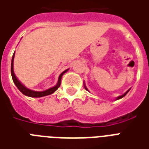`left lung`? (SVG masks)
Wrapping results in <instances>:
<instances>
[{"label": "left lung", "instance_id": "1", "mask_svg": "<svg viewBox=\"0 0 149 149\" xmlns=\"http://www.w3.org/2000/svg\"><path fill=\"white\" fill-rule=\"evenodd\" d=\"M84 87H85V89H86V91H89L88 90H87V88H86V86H85V84H84ZM129 91H130V89H129V90H128V91H127V92H125V93H124V94H123V95H121V96H119V97H118L116 98V100H119V99H120V98L124 97H125V96L126 95V94H127V93H128V92H129Z\"/></svg>", "mask_w": 149, "mask_h": 149}]
</instances>
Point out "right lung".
<instances>
[{
  "instance_id": "1",
  "label": "right lung",
  "mask_w": 149,
  "mask_h": 149,
  "mask_svg": "<svg viewBox=\"0 0 149 149\" xmlns=\"http://www.w3.org/2000/svg\"><path fill=\"white\" fill-rule=\"evenodd\" d=\"M14 58H15V52L13 54L12 59H11V66H10V72H11V77H12V79L14 84H15V86H17V89L19 90L21 92H22L24 95L28 96V97H45V96L50 95L52 93H53L56 91H57V89L60 86L61 84V79H62V77L63 75L66 72L68 71V70H65V71H63L58 77V83L56 84V86L52 87V88L48 89L45 91H31V90H29V89L26 88L25 86L23 85V84L21 83V82L17 79V77L15 76V72H14Z\"/></svg>"
}]
</instances>
